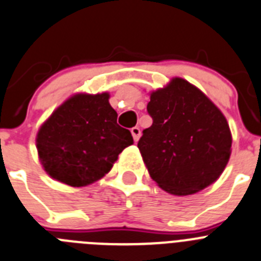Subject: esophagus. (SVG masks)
Returning a JSON list of instances; mask_svg holds the SVG:
<instances>
[{
    "mask_svg": "<svg viewBox=\"0 0 261 261\" xmlns=\"http://www.w3.org/2000/svg\"><path fill=\"white\" fill-rule=\"evenodd\" d=\"M131 134H133V138L135 142H138L140 138V128L139 127H133L131 128Z\"/></svg>",
    "mask_w": 261,
    "mask_h": 261,
    "instance_id": "esophagus-1",
    "label": "esophagus"
}]
</instances>
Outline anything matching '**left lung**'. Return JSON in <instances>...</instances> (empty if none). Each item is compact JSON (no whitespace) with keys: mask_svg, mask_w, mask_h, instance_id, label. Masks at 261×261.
I'll list each match as a JSON object with an SVG mask.
<instances>
[{"mask_svg":"<svg viewBox=\"0 0 261 261\" xmlns=\"http://www.w3.org/2000/svg\"><path fill=\"white\" fill-rule=\"evenodd\" d=\"M147 110L153 122L143 130L138 148L152 179L178 196L216 182L231 153V133L221 110L182 78L152 92Z\"/></svg>","mask_w":261,"mask_h":261,"instance_id":"left-lung-1","label":"left lung"}]
</instances>
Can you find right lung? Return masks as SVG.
<instances>
[{
	"label": "right lung",
	"instance_id": "add662e5",
	"mask_svg": "<svg viewBox=\"0 0 261 261\" xmlns=\"http://www.w3.org/2000/svg\"><path fill=\"white\" fill-rule=\"evenodd\" d=\"M109 93L71 96L57 108L36 136L39 159L53 179L72 187L96 182L112 169L131 133L117 123Z\"/></svg>",
	"mask_w": 261,
	"mask_h": 261
}]
</instances>
